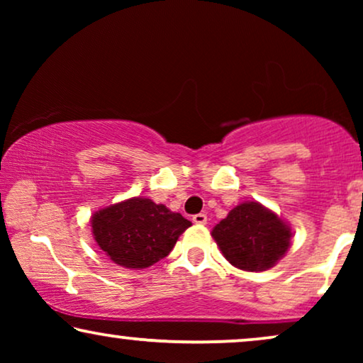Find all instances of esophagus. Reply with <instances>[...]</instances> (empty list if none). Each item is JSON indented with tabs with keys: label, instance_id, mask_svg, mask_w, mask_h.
Returning a JSON list of instances; mask_svg holds the SVG:
<instances>
[{
	"label": "esophagus",
	"instance_id": "obj_1",
	"mask_svg": "<svg viewBox=\"0 0 363 363\" xmlns=\"http://www.w3.org/2000/svg\"><path fill=\"white\" fill-rule=\"evenodd\" d=\"M208 221V216L205 213H198V215L193 216V223H196V225H206Z\"/></svg>",
	"mask_w": 363,
	"mask_h": 363
}]
</instances>
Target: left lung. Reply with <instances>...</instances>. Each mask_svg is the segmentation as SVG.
Returning a JSON list of instances; mask_svg holds the SVG:
<instances>
[{
  "label": "left lung",
  "mask_w": 363,
  "mask_h": 363,
  "mask_svg": "<svg viewBox=\"0 0 363 363\" xmlns=\"http://www.w3.org/2000/svg\"><path fill=\"white\" fill-rule=\"evenodd\" d=\"M211 236L223 256L242 271H266L291 246V228L256 201H246L213 228Z\"/></svg>",
  "instance_id": "left-lung-1"
}]
</instances>
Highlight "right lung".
Masks as SVG:
<instances>
[{"mask_svg": "<svg viewBox=\"0 0 363 363\" xmlns=\"http://www.w3.org/2000/svg\"><path fill=\"white\" fill-rule=\"evenodd\" d=\"M94 240L111 259L128 269H143L170 255L191 223L148 198H130L92 216Z\"/></svg>", "mask_w": 363, "mask_h": 363, "instance_id": "1", "label": "right lung"}]
</instances>
